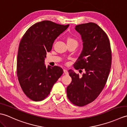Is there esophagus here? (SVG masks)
Masks as SVG:
<instances>
[{"mask_svg":"<svg viewBox=\"0 0 127 127\" xmlns=\"http://www.w3.org/2000/svg\"><path fill=\"white\" fill-rule=\"evenodd\" d=\"M63 71H64V74H66V75L68 74V71L66 69H64Z\"/></svg>","mask_w":127,"mask_h":127,"instance_id":"34e87169","label":"esophagus"}]
</instances>
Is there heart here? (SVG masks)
<instances>
[{"label":"heart","instance_id":"b5f03b06","mask_svg":"<svg viewBox=\"0 0 127 127\" xmlns=\"http://www.w3.org/2000/svg\"><path fill=\"white\" fill-rule=\"evenodd\" d=\"M67 43L68 44H72L74 43L77 45V40L73 37H69L67 38Z\"/></svg>","mask_w":127,"mask_h":127}]
</instances>
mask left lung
I'll return each instance as SVG.
<instances>
[{
	"label": "left lung",
	"instance_id": "left-lung-1",
	"mask_svg": "<svg viewBox=\"0 0 127 127\" xmlns=\"http://www.w3.org/2000/svg\"><path fill=\"white\" fill-rule=\"evenodd\" d=\"M75 29L81 35L83 48L74 67L84 69L85 72L81 77L72 70H68L72 81L67 87L66 93L71 103L83 106L93 102L106 85L112 53L108 36L96 23L81 24L75 26Z\"/></svg>",
	"mask_w": 127,
	"mask_h": 127
}]
</instances>
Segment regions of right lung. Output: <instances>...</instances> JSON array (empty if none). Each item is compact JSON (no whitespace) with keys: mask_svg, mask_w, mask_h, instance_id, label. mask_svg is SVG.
Wrapping results in <instances>:
<instances>
[{"mask_svg":"<svg viewBox=\"0 0 127 127\" xmlns=\"http://www.w3.org/2000/svg\"><path fill=\"white\" fill-rule=\"evenodd\" d=\"M50 21H43L32 26L23 35L19 45L17 75L27 96L33 101H41L63 73L58 66L45 65L47 52L52 50L55 39L68 28Z\"/></svg>","mask_w":127,"mask_h":127,"instance_id":"obj_1","label":"right lung"}]
</instances>
